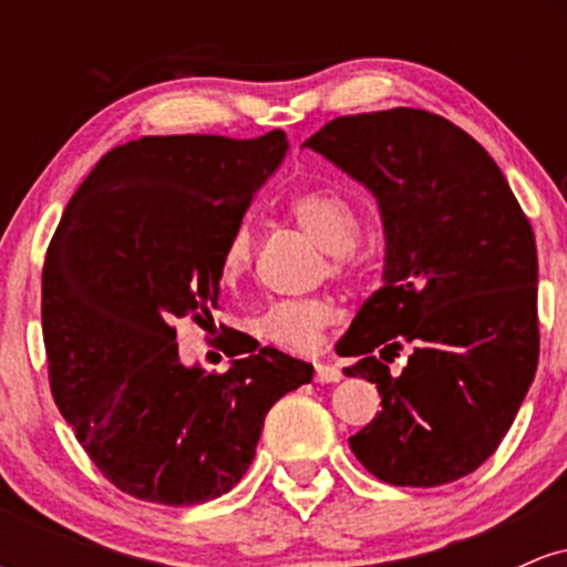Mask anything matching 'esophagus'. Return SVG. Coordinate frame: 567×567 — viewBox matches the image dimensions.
Instances as JSON below:
<instances>
[{"label": "esophagus", "mask_w": 567, "mask_h": 567, "mask_svg": "<svg viewBox=\"0 0 567 567\" xmlns=\"http://www.w3.org/2000/svg\"><path fill=\"white\" fill-rule=\"evenodd\" d=\"M315 379L320 383H336V381L343 379V373H341V368L336 365V362H317Z\"/></svg>", "instance_id": "esophagus-1"}]
</instances>
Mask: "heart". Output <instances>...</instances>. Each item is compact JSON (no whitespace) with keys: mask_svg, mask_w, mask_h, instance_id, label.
<instances>
[{"mask_svg":"<svg viewBox=\"0 0 567 567\" xmlns=\"http://www.w3.org/2000/svg\"><path fill=\"white\" fill-rule=\"evenodd\" d=\"M290 216L324 252H333V271H343V256L354 250L362 234L357 207L341 194L306 192L290 202ZM252 258L256 237L250 226H237L220 250V279L239 282L250 271ZM336 320L338 306L330 298H288L266 306L252 320V330L279 349L311 351L320 347L324 328Z\"/></svg>","mask_w":567,"mask_h":567,"instance_id":"obj_1","label":"heart"}]
</instances>
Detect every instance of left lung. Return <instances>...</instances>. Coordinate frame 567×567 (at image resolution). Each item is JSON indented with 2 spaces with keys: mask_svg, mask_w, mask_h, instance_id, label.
<instances>
[{
  "mask_svg": "<svg viewBox=\"0 0 567 567\" xmlns=\"http://www.w3.org/2000/svg\"><path fill=\"white\" fill-rule=\"evenodd\" d=\"M379 199L383 288L362 303L343 357L381 413L349 437L389 485L434 487L496 453L538 365V256L491 154L424 109L351 114L303 143ZM414 349L400 377L386 361Z\"/></svg>",
  "mask_w": 567,
  "mask_h": 567,
  "instance_id": "1",
  "label": "left lung"
}]
</instances>
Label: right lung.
<instances>
[{
    "mask_svg": "<svg viewBox=\"0 0 567 567\" xmlns=\"http://www.w3.org/2000/svg\"><path fill=\"white\" fill-rule=\"evenodd\" d=\"M288 152L261 138L146 135L103 154L63 210L42 269L55 405L109 483L192 506L229 493L271 405L315 368L231 338L226 373L188 368L175 322L218 303L220 250Z\"/></svg>",
    "mask_w": 567,
    "mask_h": 567,
    "instance_id": "obj_1",
    "label": "right lung"
}]
</instances>
